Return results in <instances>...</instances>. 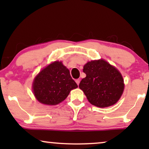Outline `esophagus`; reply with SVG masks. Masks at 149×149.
<instances>
[{
    "label": "esophagus",
    "mask_w": 149,
    "mask_h": 149,
    "mask_svg": "<svg viewBox=\"0 0 149 149\" xmlns=\"http://www.w3.org/2000/svg\"><path fill=\"white\" fill-rule=\"evenodd\" d=\"M75 81H76L77 84L79 85V83H80V79H76V80H75Z\"/></svg>",
    "instance_id": "34e87169"
}]
</instances>
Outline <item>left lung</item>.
Segmentation results:
<instances>
[{
    "label": "left lung",
    "instance_id": "left-lung-1",
    "mask_svg": "<svg viewBox=\"0 0 149 149\" xmlns=\"http://www.w3.org/2000/svg\"><path fill=\"white\" fill-rule=\"evenodd\" d=\"M86 77L79 83L88 101L95 107L112 106L121 97L124 89L123 79L115 67L103 60L88 62L83 67Z\"/></svg>",
    "mask_w": 149,
    "mask_h": 149
}]
</instances>
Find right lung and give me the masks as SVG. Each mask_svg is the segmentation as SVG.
Returning a JSON list of instances; mask_svg holds the SVG:
<instances>
[{
    "mask_svg": "<svg viewBox=\"0 0 149 149\" xmlns=\"http://www.w3.org/2000/svg\"><path fill=\"white\" fill-rule=\"evenodd\" d=\"M78 87L68 69L61 62H55L42 70L34 79L33 92L38 102L56 105L64 101L70 91Z\"/></svg>",
    "mask_w": 149,
    "mask_h": 149,
    "instance_id": "obj_1",
    "label": "right lung"
}]
</instances>
